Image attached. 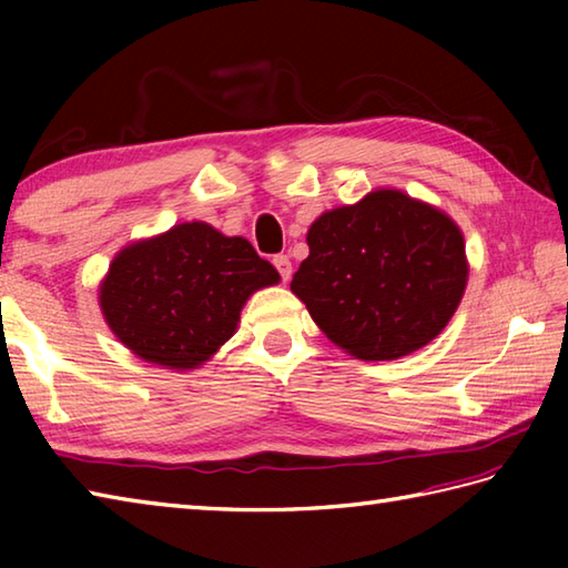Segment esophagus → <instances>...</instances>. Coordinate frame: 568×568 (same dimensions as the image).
<instances>
[{
    "mask_svg": "<svg viewBox=\"0 0 568 568\" xmlns=\"http://www.w3.org/2000/svg\"><path fill=\"white\" fill-rule=\"evenodd\" d=\"M273 265L277 268V273H281L283 283L291 281V275H293V263H291V258L283 256V253H281V256H275V258H273Z\"/></svg>",
    "mask_w": 568,
    "mask_h": 568,
    "instance_id": "1",
    "label": "esophagus"
}]
</instances>
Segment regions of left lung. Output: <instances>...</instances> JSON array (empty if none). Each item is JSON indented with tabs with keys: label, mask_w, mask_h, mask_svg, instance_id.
<instances>
[{
	"label": "left lung",
	"mask_w": 568,
	"mask_h": 568,
	"mask_svg": "<svg viewBox=\"0 0 568 568\" xmlns=\"http://www.w3.org/2000/svg\"><path fill=\"white\" fill-rule=\"evenodd\" d=\"M291 291L329 339L361 361L427 346L462 303L468 261L449 214L400 190L324 212Z\"/></svg>",
	"instance_id": "left-lung-1"
}]
</instances>
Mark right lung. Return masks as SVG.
Returning a JSON list of instances; mask_svg holds the SVG:
<instances>
[{
  "label": "right lung",
  "instance_id": "obj_1",
  "mask_svg": "<svg viewBox=\"0 0 568 568\" xmlns=\"http://www.w3.org/2000/svg\"><path fill=\"white\" fill-rule=\"evenodd\" d=\"M275 283L281 275L246 239L185 222L119 251L100 307L131 354L190 371L232 339L246 300Z\"/></svg>",
  "mask_w": 568,
  "mask_h": 568
}]
</instances>
